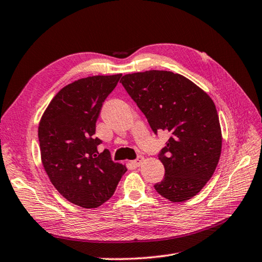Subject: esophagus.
Listing matches in <instances>:
<instances>
[{"label":"esophagus","instance_id":"obj_1","mask_svg":"<svg viewBox=\"0 0 262 262\" xmlns=\"http://www.w3.org/2000/svg\"><path fill=\"white\" fill-rule=\"evenodd\" d=\"M143 161H144V157L143 156H138L135 161H133V164L135 166L138 167V166H141V164L143 163Z\"/></svg>","mask_w":262,"mask_h":262}]
</instances>
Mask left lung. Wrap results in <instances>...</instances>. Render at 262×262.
<instances>
[{
	"mask_svg": "<svg viewBox=\"0 0 262 262\" xmlns=\"http://www.w3.org/2000/svg\"><path fill=\"white\" fill-rule=\"evenodd\" d=\"M120 81L153 132L171 135L159 155L165 176L155 190L171 202L195 196L221 155L222 133L213 100L190 79L172 71L135 72Z\"/></svg>",
	"mask_w": 262,
	"mask_h": 262,
	"instance_id": "1",
	"label": "left lung"
}]
</instances>
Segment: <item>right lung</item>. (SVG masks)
Segmentation results:
<instances>
[{"instance_id":"add662e5","label":"right lung","mask_w":262,"mask_h":262,"mask_svg":"<svg viewBox=\"0 0 262 262\" xmlns=\"http://www.w3.org/2000/svg\"><path fill=\"white\" fill-rule=\"evenodd\" d=\"M121 74L81 78L53 97L40 119L41 162L53 186L80 208H98L113 196L127 171L98 151L94 138L102 102L117 86Z\"/></svg>"}]
</instances>
